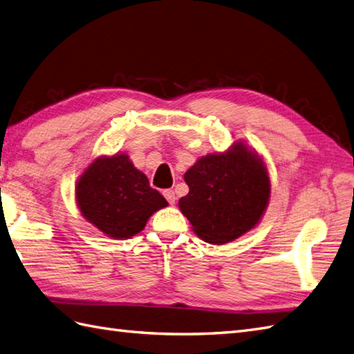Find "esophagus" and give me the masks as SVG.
<instances>
[{
    "mask_svg": "<svg viewBox=\"0 0 354 354\" xmlns=\"http://www.w3.org/2000/svg\"><path fill=\"white\" fill-rule=\"evenodd\" d=\"M163 195H165V198H167V201L169 203V204H174L176 203V192L172 191V189H165L163 191Z\"/></svg>",
    "mask_w": 354,
    "mask_h": 354,
    "instance_id": "esophagus-1",
    "label": "esophagus"
}]
</instances>
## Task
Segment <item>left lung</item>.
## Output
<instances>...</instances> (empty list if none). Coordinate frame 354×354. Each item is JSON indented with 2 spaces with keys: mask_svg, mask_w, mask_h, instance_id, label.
I'll list each match as a JSON object with an SVG mask.
<instances>
[{
  "mask_svg": "<svg viewBox=\"0 0 354 354\" xmlns=\"http://www.w3.org/2000/svg\"><path fill=\"white\" fill-rule=\"evenodd\" d=\"M189 194L178 207L198 238L225 243L253 229L270 200L271 185L263 162L243 144L209 154L186 171Z\"/></svg>",
  "mask_w": 354,
  "mask_h": 354,
  "instance_id": "obj_1",
  "label": "left lung"
}]
</instances>
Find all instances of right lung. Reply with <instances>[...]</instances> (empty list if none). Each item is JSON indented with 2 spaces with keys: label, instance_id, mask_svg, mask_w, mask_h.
<instances>
[{
  "label": "right lung",
  "instance_id": "right-lung-1",
  "mask_svg": "<svg viewBox=\"0 0 354 354\" xmlns=\"http://www.w3.org/2000/svg\"><path fill=\"white\" fill-rule=\"evenodd\" d=\"M75 194L83 216L116 239L135 236L156 210L168 206L127 154L98 157L78 180Z\"/></svg>",
  "mask_w": 354,
  "mask_h": 354
}]
</instances>
